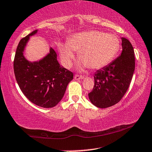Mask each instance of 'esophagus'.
<instances>
[{
	"mask_svg": "<svg viewBox=\"0 0 152 152\" xmlns=\"http://www.w3.org/2000/svg\"><path fill=\"white\" fill-rule=\"evenodd\" d=\"M85 78V76H79V75H76V76H74V78L76 80H81V79H83V78Z\"/></svg>",
	"mask_w": 152,
	"mask_h": 152,
	"instance_id": "esophagus-1",
	"label": "esophagus"
}]
</instances>
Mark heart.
<instances>
[{
  "label": "heart",
  "mask_w": 152,
  "mask_h": 152,
  "mask_svg": "<svg viewBox=\"0 0 152 152\" xmlns=\"http://www.w3.org/2000/svg\"><path fill=\"white\" fill-rule=\"evenodd\" d=\"M120 47L118 37L98 30L78 32L69 39L67 45H58L62 63L67 68L72 66V50L78 52V57L81 60L78 64L80 69L88 66L98 69L107 65L115 57Z\"/></svg>",
  "instance_id": "obj_1"
}]
</instances>
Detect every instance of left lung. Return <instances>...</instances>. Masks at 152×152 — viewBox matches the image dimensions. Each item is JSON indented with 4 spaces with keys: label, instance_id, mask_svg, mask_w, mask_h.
I'll return each mask as SVG.
<instances>
[{
    "label": "left lung",
    "instance_id": "1",
    "mask_svg": "<svg viewBox=\"0 0 152 152\" xmlns=\"http://www.w3.org/2000/svg\"><path fill=\"white\" fill-rule=\"evenodd\" d=\"M121 39V54L94 75V86L88 94V98L93 105L100 108L110 107L120 101L134 74V49L128 39L125 37Z\"/></svg>",
    "mask_w": 152,
    "mask_h": 152
}]
</instances>
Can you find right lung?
I'll use <instances>...</instances> for the list:
<instances>
[{
  "label": "right lung",
  "mask_w": 152,
  "mask_h": 152,
  "mask_svg": "<svg viewBox=\"0 0 152 152\" xmlns=\"http://www.w3.org/2000/svg\"><path fill=\"white\" fill-rule=\"evenodd\" d=\"M37 31H33L20 41L14 58V73L20 88L27 99L39 107L49 108L61 101L74 74L59 64L52 47L39 61H30L25 58L24 52L27 44Z\"/></svg>",
  "instance_id": "right-lung-1"
}]
</instances>
